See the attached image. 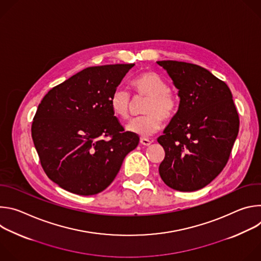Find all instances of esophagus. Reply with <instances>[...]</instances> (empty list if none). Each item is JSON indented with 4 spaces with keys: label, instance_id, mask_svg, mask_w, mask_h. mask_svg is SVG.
I'll list each match as a JSON object with an SVG mask.
<instances>
[{
    "label": "esophagus",
    "instance_id": "obj_1",
    "mask_svg": "<svg viewBox=\"0 0 261 261\" xmlns=\"http://www.w3.org/2000/svg\"><path fill=\"white\" fill-rule=\"evenodd\" d=\"M139 142H140V144H142L144 146H148L152 143V141L150 139H147V138H140Z\"/></svg>",
    "mask_w": 261,
    "mask_h": 261
}]
</instances>
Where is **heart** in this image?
I'll return each mask as SVG.
<instances>
[{
    "instance_id": "b5f03b06",
    "label": "heart",
    "mask_w": 261,
    "mask_h": 261,
    "mask_svg": "<svg viewBox=\"0 0 261 261\" xmlns=\"http://www.w3.org/2000/svg\"><path fill=\"white\" fill-rule=\"evenodd\" d=\"M132 88L137 95L146 96L143 106L145 115L132 119L126 129L132 134L148 137L156 133L162 126V119L170 120L177 110V99L168 89L167 81L154 71H145L134 77ZM109 104L115 116L127 119L130 116L132 100L129 93L121 88L110 96Z\"/></svg>"
}]
</instances>
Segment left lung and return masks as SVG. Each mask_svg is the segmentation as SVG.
Here are the masks:
<instances>
[{
  "label": "left lung",
  "mask_w": 261,
  "mask_h": 261,
  "mask_svg": "<svg viewBox=\"0 0 261 261\" xmlns=\"http://www.w3.org/2000/svg\"><path fill=\"white\" fill-rule=\"evenodd\" d=\"M178 90V109L158 142L165 151L159 166L171 189L192 192L208 185L226 165L240 127L227 85L203 67L158 61Z\"/></svg>",
  "instance_id": "8db88e82"
}]
</instances>
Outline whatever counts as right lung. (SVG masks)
<instances>
[{
  "instance_id": "1",
  "label": "right lung",
  "mask_w": 261,
  "mask_h": 261,
  "mask_svg": "<svg viewBox=\"0 0 261 261\" xmlns=\"http://www.w3.org/2000/svg\"><path fill=\"white\" fill-rule=\"evenodd\" d=\"M133 66L86 68L53 88L38 105L33 141L45 173L61 188L85 196L100 193L137 146L138 136L124 132L109 104Z\"/></svg>"
}]
</instances>
